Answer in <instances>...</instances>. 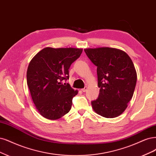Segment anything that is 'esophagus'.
Instances as JSON below:
<instances>
[{"mask_svg": "<svg viewBox=\"0 0 156 156\" xmlns=\"http://www.w3.org/2000/svg\"><path fill=\"white\" fill-rule=\"evenodd\" d=\"M87 87H85L84 88H83V89H81V91H82V92H86V91H87Z\"/></svg>", "mask_w": 156, "mask_h": 156, "instance_id": "1", "label": "esophagus"}]
</instances>
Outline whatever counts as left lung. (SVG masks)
Instances as JSON below:
<instances>
[{
  "label": "left lung",
  "mask_w": 156,
  "mask_h": 156,
  "mask_svg": "<svg viewBox=\"0 0 156 156\" xmlns=\"http://www.w3.org/2000/svg\"><path fill=\"white\" fill-rule=\"evenodd\" d=\"M86 54L97 66L98 98L92 103L97 114L106 118L120 115L132 98L137 81L133 63L124 51L102 47L84 49Z\"/></svg>",
  "instance_id": "1"
}]
</instances>
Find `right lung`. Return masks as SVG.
<instances>
[{"label": "right lung", "instance_id": "right-lung-1", "mask_svg": "<svg viewBox=\"0 0 156 156\" xmlns=\"http://www.w3.org/2000/svg\"><path fill=\"white\" fill-rule=\"evenodd\" d=\"M82 51L79 48L47 47L30 61L27 84L37 111L46 119H58L70 110L78 91L62 82L69 79L68 69Z\"/></svg>", "mask_w": 156, "mask_h": 156}]
</instances>
